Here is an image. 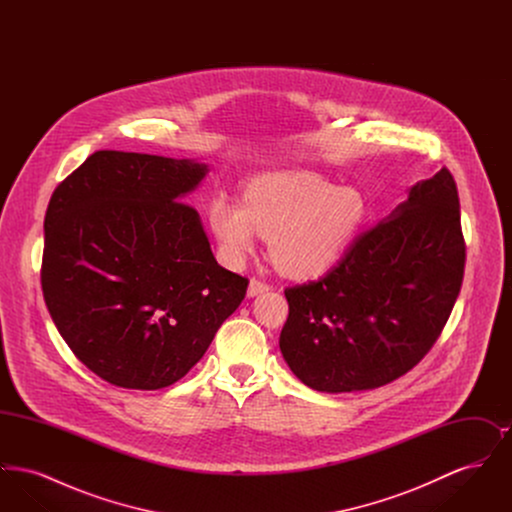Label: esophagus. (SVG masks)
Here are the masks:
<instances>
[{
	"mask_svg": "<svg viewBox=\"0 0 512 512\" xmlns=\"http://www.w3.org/2000/svg\"><path fill=\"white\" fill-rule=\"evenodd\" d=\"M268 292V284L257 280V278H251L249 280V286H247V295L249 297H255V295H261V293Z\"/></svg>",
	"mask_w": 512,
	"mask_h": 512,
	"instance_id": "obj_1",
	"label": "esophagus"
}]
</instances>
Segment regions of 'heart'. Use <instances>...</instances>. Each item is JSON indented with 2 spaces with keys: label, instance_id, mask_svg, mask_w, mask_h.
I'll return each instance as SVG.
<instances>
[{
  "label": "heart",
  "instance_id": "b5f03b06",
  "mask_svg": "<svg viewBox=\"0 0 512 512\" xmlns=\"http://www.w3.org/2000/svg\"><path fill=\"white\" fill-rule=\"evenodd\" d=\"M370 207L363 192L311 172H268L251 180L242 205L219 197L209 220L224 253L238 261L270 240V259L286 276L311 280L340 263L361 234Z\"/></svg>",
  "mask_w": 512,
  "mask_h": 512
}]
</instances>
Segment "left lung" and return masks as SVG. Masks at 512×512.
I'll list each match as a JSON object with an SVG mask.
<instances>
[{
	"instance_id": "left-lung-1",
	"label": "left lung",
	"mask_w": 512,
	"mask_h": 512,
	"mask_svg": "<svg viewBox=\"0 0 512 512\" xmlns=\"http://www.w3.org/2000/svg\"><path fill=\"white\" fill-rule=\"evenodd\" d=\"M464 251L457 184L441 169L416 182L326 276L286 288L284 361L326 393L374 390L407 374L453 311Z\"/></svg>"
}]
</instances>
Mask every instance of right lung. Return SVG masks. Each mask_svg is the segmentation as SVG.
Listing matches in <instances>:
<instances>
[{"label": "right lung", "instance_id": "right-lung-1", "mask_svg": "<svg viewBox=\"0 0 512 512\" xmlns=\"http://www.w3.org/2000/svg\"><path fill=\"white\" fill-rule=\"evenodd\" d=\"M205 163L96 151L49 199L42 290L76 359L126 390H161L205 355L244 301L182 199Z\"/></svg>", "mask_w": 512, "mask_h": 512}]
</instances>
